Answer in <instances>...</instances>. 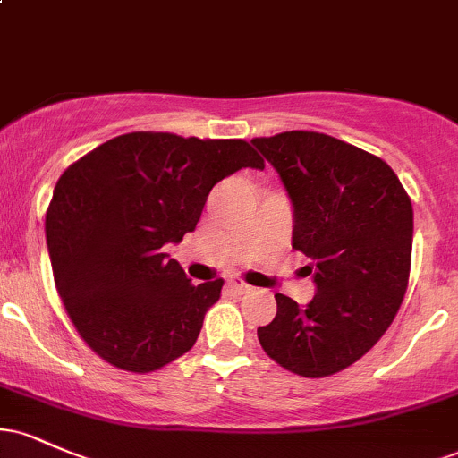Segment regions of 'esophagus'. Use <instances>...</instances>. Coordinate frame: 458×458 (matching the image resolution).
Segmentation results:
<instances>
[{"label":"esophagus","mask_w":458,"mask_h":458,"mask_svg":"<svg viewBox=\"0 0 458 458\" xmlns=\"http://www.w3.org/2000/svg\"><path fill=\"white\" fill-rule=\"evenodd\" d=\"M228 286L233 288V291L239 293V295H247V293L254 291V288H251L250 284H247L245 280H241V277H236V276H234V277H230V280H228Z\"/></svg>","instance_id":"obj_1"}]
</instances>
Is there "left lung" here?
Listing matches in <instances>:
<instances>
[{
    "instance_id": "obj_1",
    "label": "left lung",
    "mask_w": 458,
    "mask_h": 458,
    "mask_svg": "<svg viewBox=\"0 0 458 458\" xmlns=\"http://www.w3.org/2000/svg\"><path fill=\"white\" fill-rule=\"evenodd\" d=\"M251 144L293 202V247L308 256L317 295L306 308L277 293L259 340L286 370L320 379L355 364L396 317L411 269L413 208L379 157L317 131Z\"/></svg>"
}]
</instances>
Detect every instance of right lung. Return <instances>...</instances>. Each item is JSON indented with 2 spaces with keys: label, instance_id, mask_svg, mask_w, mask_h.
Returning <instances> with one entry per match:
<instances>
[{
  "label": "right lung",
  "instance_id": "right-lung-1",
  "mask_svg": "<svg viewBox=\"0 0 458 458\" xmlns=\"http://www.w3.org/2000/svg\"><path fill=\"white\" fill-rule=\"evenodd\" d=\"M241 167H265L245 140L135 131L60 176L45 219L57 295L107 364L141 375L196 344L224 280L196 286L163 247L196 230L208 191Z\"/></svg>",
  "mask_w": 458,
  "mask_h": 458
}]
</instances>
